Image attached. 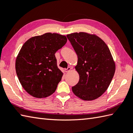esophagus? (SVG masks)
Returning a JSON list of instances; mask_svg holds the SVG:
<instances>
[{
    "mask_svg": "<svg viewBox=\"0 0 133 133\" xmlns=\"http://www.w3.org/2000/svg\"><path fill=\"white\" fill-rule=\"evenodd\" d=\"M71 69V68L70 67H68L67 69H64V71H65V72H66V73H67V72H69L70 71Z\"/></svg>",
    "mask_w": 133,
    "mask_h": 133,
    "instance_id": "obj_1",
    "label": "esophagus"
}]
</instances>
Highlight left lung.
Returning <instances> with one entry per match:
<instances>
[{
    "instance_id": "left-lung-1",
    "label": "left lung",
    "mask_w": 133,
    "mask_h": 133,
    "mask_svg": "<svg viewBox=\"0 0 133 133\" xmlns=\"http://www.w3.org/2000/svg\"><path fill=\"white\" fill-rule=\"evenodd\" d=\"M67 37L78 56L75 68L79 79L72 91L83 100L95 99L107 91L114 76L115 64L110 50L95 35L75 32Z\"/></svg>"
}]
</instances>
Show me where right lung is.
I'll list each match as a JSON object with an SVG mask.
<instances>
[{
  "label": "right lung",
  "mask_w": 133,
  "mask_h": 133,
  "mask_svg": "<svg viewBox=\"0 0 133 133\" xmlns=\"http://www.w3.org/2000/svg\"><path fill=\"white\" fill-rule=\"evenodd\" d=\"M67 42L64 35L46 33L24 43L16 61V71L23 88L35 98H46L55 92L63 73L55 53Z\"/></svg>",
  "instance_id": "1"
}]
</instances>
